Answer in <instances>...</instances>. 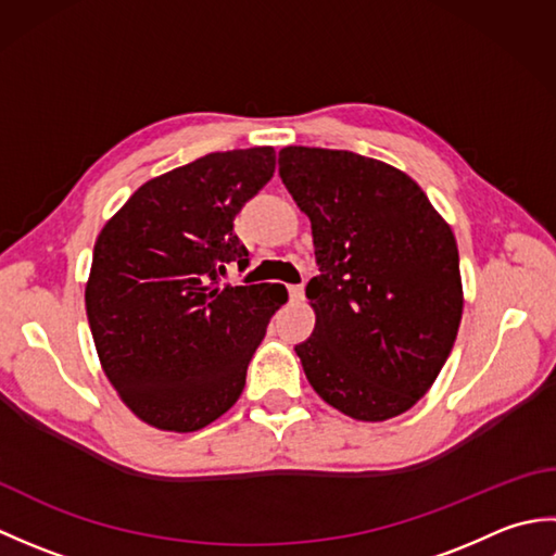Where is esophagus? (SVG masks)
<instances>
[{
  "label": "esophagus",
  "mask_w": 556,
  "mask_h": 556,
  "mask_svg": "<svg viewBox=\"0 0 556 556\" xmlns=\"http://www.w3.org/2000/svg\"><path fill=\"white\" fill-rule=\"evenodd\" d=\"M289 299H291L293 303H299V301L303 299V287H301V285L289 287Z\"/></svg>",
  "instance_id": "1"
}]
</instances>
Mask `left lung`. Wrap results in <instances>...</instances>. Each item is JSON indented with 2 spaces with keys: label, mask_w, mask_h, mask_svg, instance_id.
I'll return each mask as SVG.
<instances>
[{
  "label": "left lung",
  "mask_w": 556,
  "mask_h": 556,
  "mask_svg": "<svg viewBox=\"0 0 556 556\" xmlns=\"http://www.w3.org/2000/svg\"><path fill=\"white\" fill-rule=\"evenodd\" d=\"M279 176L313 227L315 332L296 346L311 387L344 416L382 422L432 387L464 313L454 231L392 164L289 146Z\"/></svg>",
  "instance_id": "left-lung-1"
}]
</instances>
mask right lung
<instances>
[{
	"instance_id": "right-lung-1",
	"label": "right lung",
	"mask_w": 556,
	"mask_h": 556,
	"mask_svg": "<svg viewBox=\"0 0 556 556\" xmlns=\"http://www.w3.org/2000/svg\"><path fill=\"white\" fill-rule=\"evenodd\" d=\"M275 148L210 152L146 181L104 224L86 285L100 365L143 422L195 432L239 401L281 285L219 287L248 265L233 217L275 174Z\"/></svg>"
}]
</instances>
